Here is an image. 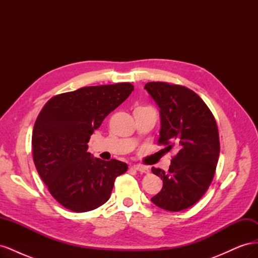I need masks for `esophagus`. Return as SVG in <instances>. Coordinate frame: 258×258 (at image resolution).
Wrapping results in <instances>:
<instances>
[{
    "instance_id": "1",
    "label": "esophagus",
    "mask_w": 258,
    "mask_h": 258,
    "mask_svg": "<svg viewBox=\"0 0 258 258\" xmlns=\"http://www.w3.org/2000/svg\"><path fill=\"white\" fill-rule=\"evenodd\" d=\"M134 168L137 171H139V172H141V173H148V172H150V169H148L145 166H142V165H135Z\"/></svg>"
}]
</instances>
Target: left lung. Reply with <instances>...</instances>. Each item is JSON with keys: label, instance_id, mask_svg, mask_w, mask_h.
<instances>
[{"label": "left lung", "instance_id": "1", "mask_svg": "<svg viewBox=\"0 0 258 258\" xmlns=\"http://www.w3.org/2000/svg\"><path fill=\"white\" fill-rule=\"evenodd\" d=\"M144 89L160 110L158 143L178 150L168 172L152 168L163 185L151 200L177 212L196 204L212 182L220 156L217 124L204 100L184 86L151 82Z\"/></svg>", "mask_w": 258, "mask_h": 258}]
</instances>
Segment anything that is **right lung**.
<instances>
[{
    "mask_svg": "<svg viewBox=\"0 0 258 258\" xmlns=\"http://www.w3.org/2000/svg\"><path fill=\"white\" fill-rule=\"evenodd\" d=\"M134 90L130 83L83 87L54 96L38 114L32 132L33 160L51 196L82 213L110 199L115 178L126 163L93 158L90 136Z\"/></svg>",
    "mask_w": 258,
    "mask_h": 258,
    "instance_id": "obj_1",
    "label": "right lung"
}]
</instances>
